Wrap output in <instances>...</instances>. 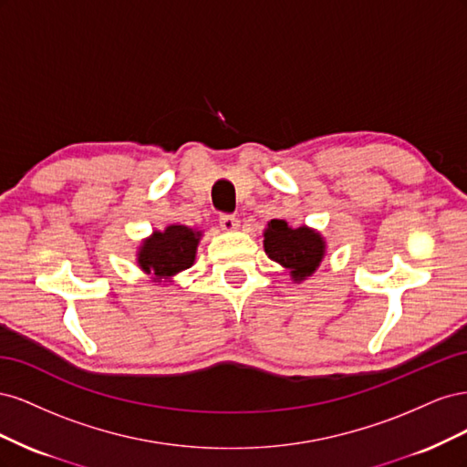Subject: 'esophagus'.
Returning <instances> with one entry per match:
<instances>
[{
    "label": "esophagus",
    "mask_w": 467,
    "mask_h": 467,
    "mask_svg": "<svg viewBox=\"0 0 467 467\" xmlns=\"http://www.w3.org/2000/svg\"><path fill=\"white\" fill-rule=\"evenodd\" d=\"M220 225L225 232H234L239 228V220L234 214H220Z\"/></svg>",
    "instance_id": "esophagus-1"
}]
</instances>
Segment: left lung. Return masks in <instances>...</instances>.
Instances as JSON below:
<instances>
[{
    "label": "left lung",
    "mask_w": 467,
    "mask_h": 467,
    "mask_svg": "<svg viewBox=\"0 0 467 467\" xmlns=\"http://www.w3.org/2000/svg\"><path fill=\"white\" fill-rule=\"evenodd\" d=\"M265 251L268 259L290 268L294 280H304L319 266L325 244L319 234L306 228H288L285 220H271L265 232Z\"/></svg>",
    "instance_id": "left-lung-1"
}]
</instances>
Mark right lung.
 Listing matches in <instances>:
<instances>
[{"label": "right lung", "instance_id": "add662e5", "mask_svg": "<svg viewBox=\"0 0 467 467\" xmlns=\"http://www.w3.org/2000/svg\"><path fill=\"white\" fill-rule=\"evenodd\" d=\"M199 239L201 232H192L187 225H169L165 232H155L142 245L138 263L158 278L177 275L194 263Z\"/></svg>", "mask_w": 467, "mask_h": 467}]
</instances>
